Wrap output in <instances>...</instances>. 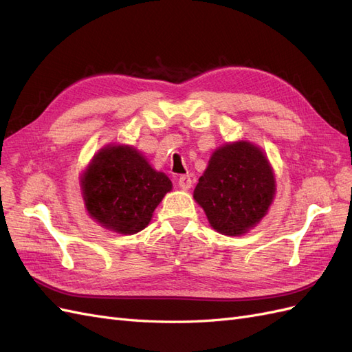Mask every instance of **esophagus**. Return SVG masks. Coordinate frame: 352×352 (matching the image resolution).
Here are the masks:
<instances>
[{
    "mask_svg": "<svg viewBox=\"0 0 352 352\" xmlns=\"http://www.w3.org/2000/svg\"><path fill=\"white\" fill-rule=\"evenodd\" d=\"M177 184H179V188H180V189L188 190L190 186H192V179H190L189 175H184V176L179 177Z\"/></svg>",
    "mask_w": 352,
    "mask_h": 352,
    "instance_id": "esophagus-1",
    "label": "esophagus"
}]
</instances>
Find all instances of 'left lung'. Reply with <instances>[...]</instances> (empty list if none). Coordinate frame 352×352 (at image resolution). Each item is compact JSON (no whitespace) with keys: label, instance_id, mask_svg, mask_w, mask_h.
I'll use <instances>...</instances> for the list:
<instances>
[{"label":"left lung","instance_id":"8db88e82","mask_svg":"<svg viewBox=\"0 0 352 352\" xmlns=\"http://www.w3.org/2000/svg\"><path fill=\"white\" fill-rule=\"evenodd\" d=\"M276 179L267 155L248 141L226 142L211 154L194 199L210 226L226 236H241L267 214Z\"/></svg>","mask_w":352,"mask_h":352}]
</instances>
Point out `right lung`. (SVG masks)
<instances>
[{
    "label": "right lung",
    "instance_id": "1",
    "mask_svg": "<svg viewBox=\"0 0 352 352\" xmlns=\"http://www.w3.org/2000/svg\"><path fill=\"white\" fill-rule=\"evenodd\" d=\"M172 186V180L153 168L141 151L120 144L102 146L80 176L89 217L122 235L145 229Z\"/></svg>",
    "mask_w": 352,
    "mask_h": 352
}]
</instances>
